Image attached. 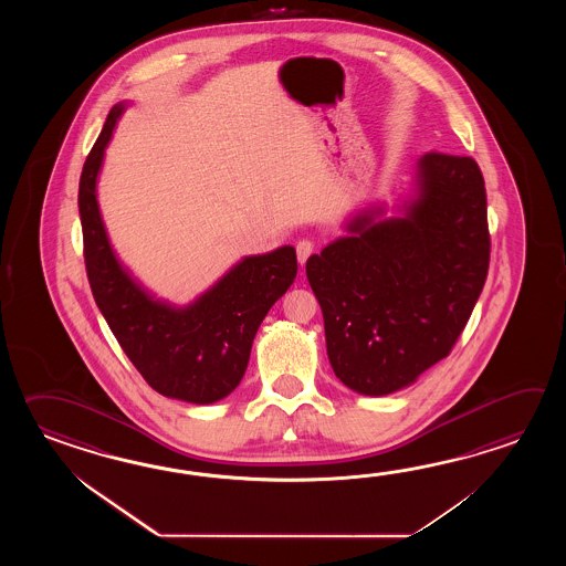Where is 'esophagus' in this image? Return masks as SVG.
Instances as JSON below:
<instances>
[{
	"mask_svg": "<svg viewBox=\"0 0 566 566\" xmlns=\"http://www.w3.org/2000/svg\"><path fill=\"white\" fill-rule=\"evenodd\" d=\"M295 251H297V261H300V265H305V261H307V259H310V254L313 253V242L307 241V239H303V241L295 244Z\"/></svg>",
	"mask_w": 566,
	"mask_h": 566,
	"instance_id": "esophagus-1",
	"label": "esophagus"
}]
</instances>
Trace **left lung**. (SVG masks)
<instances>
[{
    "label": "left lung",
    "instance_id": "8db88e82",
    "mask_svg": "<svg viewBox=\"0 0 566 566\" xmlns=\"http://www.w3.org/2000/svg\"><path fill=\"white\" fill-rule=\"evenodd\" d=\"M307 259L327 358L364 397L415 385L470 319L490 265L485 186L471 157L424 154L392 206L354 210Z\"/></svg>",
    "mask_w": 566,
    "mask_h": 566
}]
</instances>
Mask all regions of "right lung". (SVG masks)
<instances>
[{
    "label": "right lung",
    "mask_w": 566,
    "mask_h": 566,
    "mask_svg": "<svg viewBox=\"0 0 566 566\" xmlns=\"http://www.w3.org/2000/svg\"><path fill=\"white\" fill-rule=\"evenodd\" d=\"M129 105L120 101L111 108L81 174L86 275L98 310L145 382L164 397L212 405L241 385L259 325L297 277V256L291 244L242 256L186 305L145 287L113 249L96 192L105 151Z\"/></svg>",
    "instance_id": "right-lung-1"
}]
</instances>
